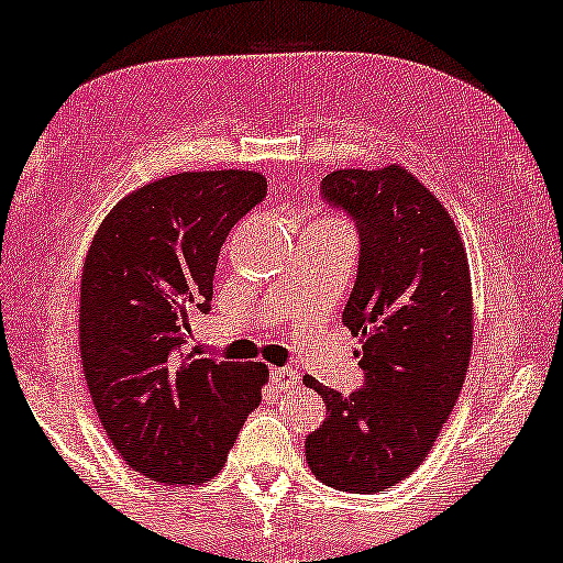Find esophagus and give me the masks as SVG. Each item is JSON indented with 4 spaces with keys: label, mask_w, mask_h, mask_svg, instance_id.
Returning a JSON list of instances; mask_svg holds the SVG:
<instances>
[{
    "label": "esophagus",
    "mask_w": 563,
    "mask_h": 563,
    "mask_svg": "<svg viewBox=\"0 0 563 563\" xmlns=\"http://www.w3.org/2000/svg\"><path fill=\"white\" fill-rule=\"evenodd\" d=\"M272 379H274V384H279L282 389H291V387H297V384H299L297 372H291V368H287V366L274 368Z\"/></svg>",
    "instance_id": "34e87169"
}]
</instances>
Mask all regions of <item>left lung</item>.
I'll return each instance as SVG.
<instances>
[{
    "mask_svg": "<svg viewBox=\"0 0 563 563\" xmlns=\"http://www.w3.org/2000/svg\"><path fill=\"white\" fill-rule=\"evenodd\" d=\"M320 195L358 228L343 325L361 341L364 387L343 397L305 376L328 410L305 459L328 487L368 495L426 461L456 405L472 356V276L451 214L407 168H343Z\"/></svg>",
    "mask_w": 563,
    "mask_h": 563,
    "instance_id": "left-lung-1",
    "label": "left lung"
}]
</instances>
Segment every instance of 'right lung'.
<instances>
[{
	"instance_id": "1",
	"label": "right lung",
	"mask_w": 563,
	"mask_h": 563,
	"mask_svg": "<svg viewBox=\"0 0 563 563\" xmlns=\"http://www.w3.org/2000/svg\"><path fill=\"white\" fill-rule=\"evenodd\" d=\"M266 197L256 172H184L120 199L81 274L79 345L91 402L130 468L199 484L225 464L261 402V361L181 356L189 312H210L230 228Z\"/></svg>"
}]
</instances>
